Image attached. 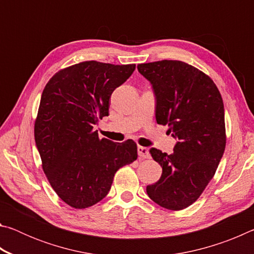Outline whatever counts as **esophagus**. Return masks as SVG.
I'll return each mask as SVG.
<instances>
[{"label": "esophagus", "mask_w": 254, "mask_h": 254, "mask_svg": "<svg viewBox=\"0 0 254 254\" xmlns=\"http://www.w3.org/2000/svg\"><path fill=\"white\" fill-rule=\"evenodd\" d=\"M137 154H139L140 158H143V159H148L150 157L148 148L141 147V145H139V147H137Z\"/></svg>", "instance_id": "obj_1"}]
</instances>
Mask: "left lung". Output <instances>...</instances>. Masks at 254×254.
<instances>
[{
	"label": "left lung",
	"mask_w": 254,
	"mask_h": 254,
	"mask_svg": "<svg viewBox=\"0 0 254 254\" xmlns=\"http://www.w3.org/2000/svg\"><path fill=\"white\" fill-rule=\"evenodd\" d=\"M137 70L152 85L157 123L178 139L171 154L150 150L162 174L147 194L161 207L184 209L199 198L224 153L221 93L209 76L179 60L139 64Z\"/></svg>",
	"instance_id": "1"
}]
</instances>
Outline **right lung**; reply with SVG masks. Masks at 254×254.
<instances>
[{
    "instance_id": "right-lung-1",
    "label": "right lung",
    "mask_w": 254,
    "mask_h": 254,
    "mask_svg": "<svg viewBox=\"0 0 254 254\" xmlns=\"http://www.w3.org/2000/svg\"><path fill=\"white\" fill-rule=\"evenodd\" d=\"M134 69V64L83 62L56 72L42 92L34 140L47 179L71 207L87 208L102 200L115 173L136 160L134 141L100 139L94 128L109 115L112 93Z\"/></svg>"
}]
</instances>
